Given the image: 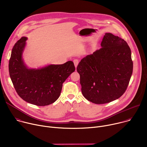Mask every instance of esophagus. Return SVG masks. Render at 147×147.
Returning a JSON list of instances; mask_svg holds the SVG:
<instances>
[{"label": "esophagus", "instance_id": "34e87169", "mask_svg": "<svg viewBox=\"0 0 147 147\" xmlns=\"http://www.w3.org/2000/svg\"><path fill=\"white\" fill-rule=\"evenodd\" d=\"M73 62H74V66H75V67H76V68L77 67V66H78V60H77V59H74V60H73Z\"/></svg>", "mask_w": 147, "mask_h": 147}]
</instances>
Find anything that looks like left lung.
<instances>
[{
  "instance_id": "1",
  "label": "left lung",
  "mask_w": 147,
  "mask_h": 147,
  "mask_svg": "<svg viewBox=\"0 0 147 147\" xmlns=\"http://www.w3.org/2000/svg\"><path fill=\"white\" fill-rule=\"evenodd\" d=\"M100 46L77 67L83 96L96 104L119 98L127 88L133 68L131 50L124 39L105 33Z\"/></svg>"
}]
</instances>
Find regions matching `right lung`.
<instances>
[{
	"instance_id": "right-lung-1",
	"label": "right lung",
	"mask_w": 147,
	"mask_h": 147,
	"mask_svg": "<svg viewBox=\"0 0 147 147\" xmlns=\"http://www.w3.org/2000/svg\"><path fill=\"white\" fill-rule=\"evenodd\" d=\"M27 40L23 36L12 49L10 77L17 93L23 100L36 106H47L59 98L63 83L75 71V66L72 61H68L63 65L29 69L23 58Z\"/></svg>"
}]
</instances>
